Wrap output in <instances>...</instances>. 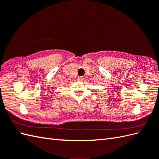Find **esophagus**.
<instances>
[{"mask_svg": "<svg viewBox=\"0 0 159 159\" xmlns=\"http://www.w3.org/2000/svg\"><path fill=\"white\" fill-rule=\"evenodd\" d=\"M77 80H78L79 81H80V82H82V81L84 80V78L83 76H79L78 78H77Z\"/></svg>", "mask_w": 159, "mask_h": 159, "instance_id": "esophagus-1", "label": "esophagus"}]
</instances>
